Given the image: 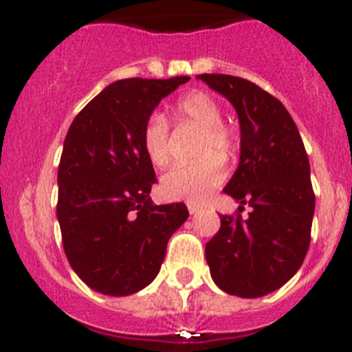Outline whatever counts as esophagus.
<instances>
[{
    "label": "esophagus",
    "mask_w": 352,
    "mask_h": 352,
    "mask_svg": "<svg viewBox=\"0 0 352 352\" xmlns=\"http://www.w3.org/2000/svg\"><path fill=\"white\" fill-rule=\"evenodd\" d=\"M199 211H201V210H199L197 206H192V204H190V206H188V213H190V214H197Z\"/></svg>",
    "instance_id": "34e87169"
}]
</instances>
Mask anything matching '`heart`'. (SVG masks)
Returning <instances> with one entry per match:
<instances>
[{
  "label": "heart",
  "mask_w": 352,
  "mask_h": 352,
  "mask_svg": "<svg viewBox=\"0 0 352 352\" xmlns=\"http://www.w3.org/2000/svg\"><path fill=\"white\" fill-rule=\"evenodd\" d=\"M174 118L182 125L199 130L194 164L170 169L162 178V194L174 201L204 203L226 178L221 158L234 157L238 138L222 123V109L213 96L204 91L183 95L174 105ZM142 146L155 166L164 167L170 160L169 123L160 113H151L142 129Z\"/></svg>",
  "instance_id": "b5f03b06"
}]
</instances>
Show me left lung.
I'll return each instance as SVG.
<instances>
[{
    "label": "left lung",
    "mask_w": 352,
    "mask_h": 352,
    "mask_svg": "<svg viewBox=\"0 0 352 352\" xmlns=\"http://www.w3.org/2000/svg\"><path fill=\"white\" fill-rule=\"evenodd\" d=\"M197 79L236 109L239 164L223 192L252 208L245 220L220 217L206 243L211 278L227 294L261 298L292 278L309 250L316 210L309 157L291 114L268 91L226 74Z\"/></svg>",
    "instance_id": "8db88e82"
}]
</instances>
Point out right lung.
<instances>
[{"instance_id":"add662e5","label":"right lung","mask_w":352,"mask_h":352,"mask_svg":"<svg viewBox=\"0 0 352 352\" xmlns=\"http://www.w3.org/2000/svg\"><path fill=\"white\" fill-rule=\"evenodd\" d=\"M190 77L109 84L72 121L58 167V220L72 270L93 291L129 296L153 282L167 241L188 219L183 203L153 204L155 169L142 129Z\"/></svg>"}]
</instances>
